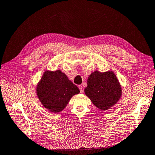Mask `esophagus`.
<instances>
[{
    "instance_id": "1",
    "label": "esophagus",
    "mask_w": 155,
    "mask_h": 155,
    "mask_svg": "<svg viewBox=\"0 0 155 155\" xmlns=\"http://www.w3.org/2000/svg\"><path fill=\"white\" fill-rule=\"evenodd\" d=\"M78 87H79V89H80V92H81V93H82V92H84V88H83V87L81 86V85H79V86H78Z\"/></svg>"
}]
</instances>
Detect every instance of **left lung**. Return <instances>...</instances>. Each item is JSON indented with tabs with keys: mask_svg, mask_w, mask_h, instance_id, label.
<instances>
[{
	"mask_svg": "<svg viewBox=\"0 0 155 155\" xmlns=\"http://www.w3.org/2000/svg\"><path fill=\"white\" fill-rule=\"evenodd\" d=\"M85 94L99 109L106 110L115 105L122 94L121 84L112 71L92 72L87 78Z\"/></svg>",
	"mask_w": 155,
	"mask_h": 155,
	"instance_id": "obj_1",
	"label": "left lung"
}]
</instances>
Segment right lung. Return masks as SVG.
Returning <instances> with one entry per match:
<instances>
[{
	"label": "right lung",
	"instance_id": "right-lung-1",
	"mask_svg": "<svg viewBox=\"0 0 155 155\" xmlns=\"http://www.w3.org/2000/svg\"><path fill=\"white\" fill-rule=\"evenodd\" d=\"M79 93L77 86L61 70H46L36 87L38 98L43 107L55 113L65 109L72 96Z\"/></svg>",
	"mask_w": 155,
	"mask_h": 155
}]
</instances>
